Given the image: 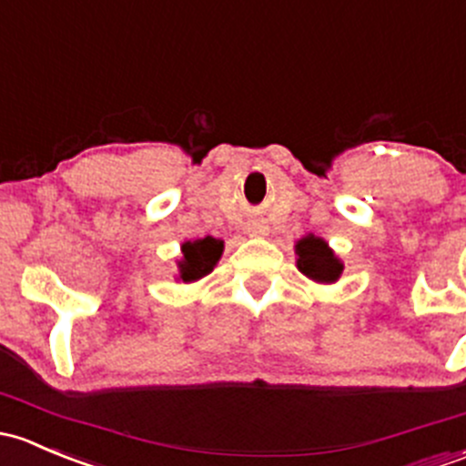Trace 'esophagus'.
<instances>
[{
  "mask_svg": "<svg viewBox=\"0 0 466 466\" xmlns=\"http://www.w3.org/2000/svg\"><path fill=\"white\" fill-rule=\"evenodd\" d=\"M248 235H251V238H265L267 227H265V224H260V222L248 224Z\"/></svg>",
  "mask_w": 466,
  "mask_h": 466,
  "instance_id": "obj_1",
  "label": "esophagus"
}]
</instances>
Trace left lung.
I'll list each match as a JSON object with an SVG mask.
<instances>
[{
	"label": "left lung",
	"instance_id": "1",
	"mask_svg": "<svg viewBox=\"0 0 466 466\" xmlns=\"http://www.w3.org/2000/svg\"><path fill=\"white\" fill-rule=\"evenodd\" d=\"M296 256H299L296 260L299 271L320 285H332L343 273V262L334 256L328 242L316 235H305L303 239L296 242Z\"/></svg>",
	"mask_w": 466,
	"mask_h": 466
}]
</instances>
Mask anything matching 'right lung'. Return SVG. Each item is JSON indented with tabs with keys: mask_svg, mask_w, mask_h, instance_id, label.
I'll list each match as a JSON object with an SVG mask.
<instances>
[{
	"mask_svg": "<svg viewBox=\"0 0 466 466\" xmlns=\"http://www.w3.org/2000/svg\"><path fill=\"white\" fill-rule=\"evenodd\" d=\"M222 239H215L210 238V235L195 239V242L181 244L184 258L179 260V280L195 282L199 280V278L208 276V273L213 271V267L219 262V258H222Z\"/></svg>",
	"mask_w": 466,
	"mask_h": 466,
	"instance_id": "1",
	"label": "right lung"
}]
</instances>
